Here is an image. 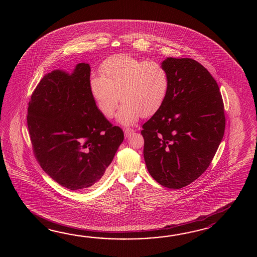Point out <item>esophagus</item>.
<instances>
[{
  "label": "esophagus",
  "mask_w": 257,
  "mask_h": 257,
  "mask_svg": "<svg viewBox=\"0 0 257 257\" xmlns=\"http://www.w3.org/2000/svg\"><path fill=\"white\" fill-rule=\"evenodd\" d=\"M124 132H125V136L128 137L131 134H132V133H134L135 131H134L133 128H128V127H126V128L124 130Z\"/></svg>",
  "instance_id": "esophagus-1"
}]
</instances>
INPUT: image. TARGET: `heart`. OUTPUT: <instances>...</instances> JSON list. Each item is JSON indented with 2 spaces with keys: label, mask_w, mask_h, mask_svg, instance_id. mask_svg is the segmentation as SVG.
<instances>
[{
  "label": "heart",
  "mask_w": 257,
  "mask_h": 257,
  "mask_svg": "<svg viewBox=\"0 0 257 257\" xmlns=\"http://www.w3.org/2000/svg\"><path fill=\"white\" fill-rule=\"evenodd\" d=\"M101 75H93L89 89L99 112L105 118L115 115L124 125L149 117L162 108L169 92L168 72L154 60H139L131 55L110 56L100 66ZM120 98H118V96Z\"/></svg>",
  "instance_id": "heart-1"
}]
</instances>
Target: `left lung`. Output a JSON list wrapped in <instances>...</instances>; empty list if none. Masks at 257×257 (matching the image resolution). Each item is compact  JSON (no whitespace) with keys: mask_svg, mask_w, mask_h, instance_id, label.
Instances as JSON below:
<instances>
[{"mask_svg":"<svg viewBox=\"0 0 257 257\" xmlns=\"http://www.w3.org/2000/svg\"><path fill=\"white\" fill-rule=\"evenodd\" d=\"M169 92L143 124L144 160L160 185L179 189L208 169L223 138V100L209 71L189 58H167Z\"/></svg>","mask_w":257,"mask_h":257,"instance_id":"1","label":"left lung"}]
</instances>
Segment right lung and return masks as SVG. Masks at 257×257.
Instances as JSON below:
<instances>
[{"instance_id":"right-lung-1","label":"right lung","mask_w":257,"mask_h":257,"mask_svg":"<svg viewBox=\"0 0 257 257\" xmlns=\"http://www.w3.org/2000/svg\"><path fill=\"white\" fill-rule=\"evenodd\" d=\"M91 69L79 63L69 74L56 70L39 82L28 103L35 158L60 186L85 190L104 175L124 132L99 112L89 89Z\"/></svg>"}]
</instances>
